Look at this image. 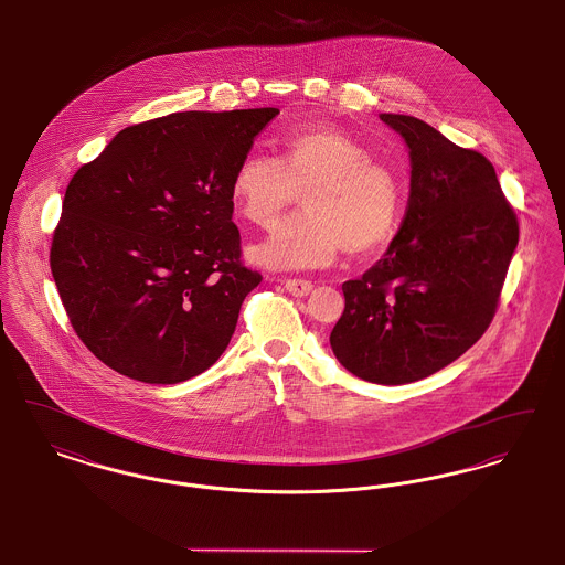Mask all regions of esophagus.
I'll use <instances>...</instances> for the list:
<instances>
[{
	"label": "esophagus",
	"mask_w": 565,
	"mask_h": 565,
	"mask_svg": "<svg viewBox=\"0 0 565 565\" xmlns=\"http://www.w3.org/2000/svg\"><path fill=\"white\" fill-rule=\"evenodd\" d=\"M284 288H286L290 295L307 296L311 290H313V281H309V279H300V277H295V279H284Z\"/></svg>",
	"instance_id": "1"
}]
</instances>
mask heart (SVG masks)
<instances>
[{"label": "heart", "instance_id": "heart-1", "mask_svg": "<svg viewBox=\"0 0 565 565\" xmlns=\"http://www.w3.org/2000/svg\"><path fill=\"white\" fill-rule=\"evenodd\" d=\"M281 159L252 152L237 162L231 196L237 212L270 228L305 190V214L281 222L254 258L270 269L323 267L345 247L371 252L398 224V175L375 161L355 137L337 129H302L279 139Z\"/></svg>", "mask_w": 565, "mask_h": 565}]
</instances>
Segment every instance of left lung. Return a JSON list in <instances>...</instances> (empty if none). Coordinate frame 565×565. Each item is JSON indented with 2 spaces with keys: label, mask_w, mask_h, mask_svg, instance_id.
<instances>
[{
  "label": "left lung",
  "mask_w": 565,
  "mask_h": 565,
  "mask_svg": "<svg viewBox=\"0 0 565 565\" xmlns=\"http://www.w3.org/2000/svg\"><path fill=\"white\" fill-rule=\"evenodd\" d=\"M381 120L408 146V203L385 256L343 284L345 311L330 348L351 375L403 385L445 369L483 337L519 243V220L481 152L413 116Z\"/></svg>",
  "instance_id": "obj_1"
}]
</instances>
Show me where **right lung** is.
Listing matches in <instances>:
<instances>
[{
  "instance_id": "1",
  "label": "right lung",
  "mask_w": 565,
  "mask_h": 565,
  "mask_svg": "<svg viewBox=\"0 0 565 565\" xmlns=\"http://www.w3.org/2000/svg\"><path fill=\"white\" fill-rule=\"evenodd\" d=\"M277 108L175 111L122 129L65 190L51 270L82 343L171 385L226 350L260 281L242 263L231 180Z\"/></svg>"
}]
</instances>
